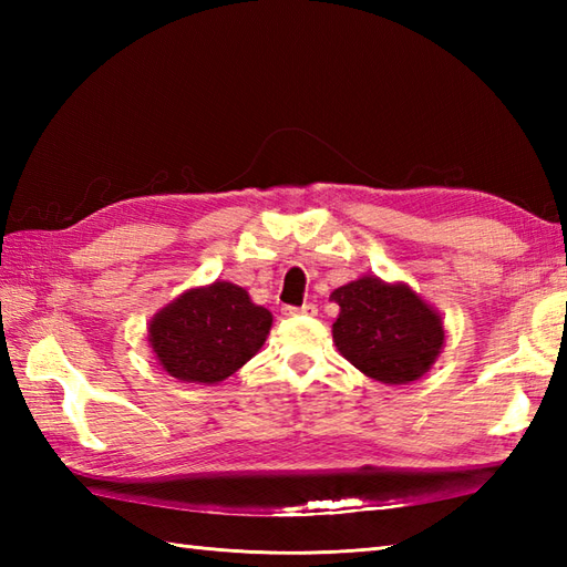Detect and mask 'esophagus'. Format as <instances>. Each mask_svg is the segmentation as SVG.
Here are the masks:
<instances>
[{"mask_svg":"<svg viewBox=\"0 0 567 567\" xmlns=\"http://www.w3.org/2000/svg\"><path fill=\"white\" fill-rule=\"evenodd\" d=\"M285 315H287V317H297V315L315 317V315H317V307H315V305H302V307H285Z\"/></svg>","mask_w":567,"mask_h":567,"instance_id":"1","label":"esophagus"}]
</instances>
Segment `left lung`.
I'll return each mask as SVG.
<instances>
[{
	"label": "left lung",
	"mask_w": 567,
	"mask_h": 567,
	"mask_svg": "<svg viewBox=\"0 0 567 567\" xmlns=\"http://www.w3.org/2000/svg\"><path fill=\"white\" fill-rule=\"evenodd\" d=\"M331 299L341 307L333 321L336 348L368 378L406 384L439 358L443 323L406 285L360 277L333 290Z\"/></svg>",
	"instance_id": "1"
}]
</instances>
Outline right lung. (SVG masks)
I'll return each instance as SVG.
<instances>
[{"label":"right lung","instance_id":"1","mask_svg":"<svg viewBox=\"0 0 567 567\" xmlns=\"http://www.w3.org/2000/svg\"><path fill=\"white\" fill-rule=\"evenodd\" d=\"M272 315L250 302L244 287L214 282L189 290L151 321L161 365L185 382L214 384L246 365L268 339Z\"/></svg>","mask_w":567,"mask_h":567}]
</instances>
